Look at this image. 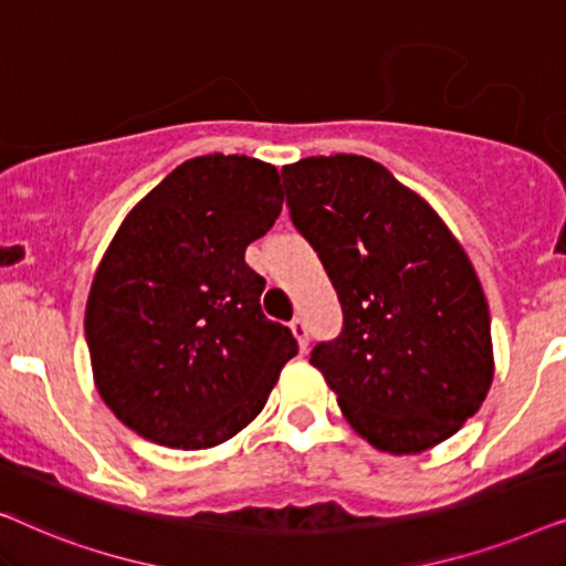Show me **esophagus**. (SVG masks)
I'll use <instances>...</instances> for the list:
<instances>
[{"label": "esophagus", "mask_w": 566, "mask_h": 566, "mask_svg": "<svg viewBox=\"0 0 566 566\" xmlns=\"http://www.w3.org/2000/svg\"><path fill=\"white\" fill-rule=\"evenodd\" d=\"M289 327H291V335L296 337L298 350H301V353H306V347H308V332H306V324H304V319H298V316H296V319H293V322L289 324Z\"/></svg>", "instance_id": "1"}]
</instances>
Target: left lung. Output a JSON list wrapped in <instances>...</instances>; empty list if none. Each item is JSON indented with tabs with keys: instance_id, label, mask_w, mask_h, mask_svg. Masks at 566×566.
Returning <instances> with one entry per match:
<instances>
[{
	"instance_id": "8db88e82",
	"label": "left lung",
	"mask_w": 566,
	"mask_h": 566,
	"mask_svg": "<svg viewBox=\"0 0 566 566\" xmlns=\"http://www.w3.org/2000/svg\"><path fill=\"white\" fill-rule=\"evenodd\" d=\"M291 219L319 254L343 332L312 350L350 428L405 455L443 443L492 386L476 270L428 200L358 154L281 169Z\"/></svg>"
}]
</instances>
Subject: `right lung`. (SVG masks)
I'll use <instances>...</instances> for the list:
<instances>
[{"mask_svg": "<svg viewBox=\"0 0 566 566\" xmlns=\"http://www.w3.org/2000/svg\"><path fill=\"white\" fill-rule=\"evenodd\" d=\"M283 208L277 169L239 154L182 161L138 200L92 281L84 335L99 397L151 443L200 451L262 412L298 353L260 308L247 244Z\"/></svg>", "mask_w": 566, "mask_h": 566, "instance_id": "add662e5", "label": "right lung"}]
</instances>
